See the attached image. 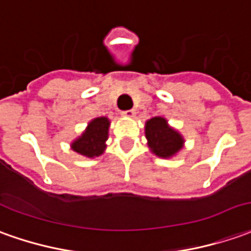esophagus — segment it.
<instances>
[{"label": "esophagus", "mask_w": 251, "mask_h": 251, "mask_svg": "<svg viewBox=\"0 0 251 251\" xmlns=\"http://www.w3.org/2000/svg\"><path fill=\"white\" fill-rule=\"evenodd\" d=\"M122 116H124V117H135V110L134 109H131V110H126V112H122Z\"/></svg>", "instance_id": "esophagus-1"}]
</instances>
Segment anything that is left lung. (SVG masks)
Segmentation results:
<instances>
[{
	"instance_id": "left-lung-1",
	"label": "left lung",
	"mask_w": 251,
	"mask_h": 251,
	"mask_svg": "<svg viewBox=\"0 0 251 251\" xmlns=\"http://www.w3.org/2000/svg\"><path fill=\"white\" fill-rule=\"evenodd\" d=\"M145 136L150 151L160 158H172L184 148V138L180 132L171 127L168 120L155 116L145 123Z\"/></svg>"
}]
</instances>
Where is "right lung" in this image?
<instances>
[{"mask_svg": "<svg viewBox=\"0 0 251 251\" xmlns=\"http://www.w3.org/2000/svg\"><path fill=\"white\" fill-rule=\"evenodd\" d=\"M109 127H110V120L106 116L90 120L86 129L71 142V149L77 154H82L89 158L100 157L103 154L106 149Z\"/></svg>", "mask_w": 251, "mask_h": 251, "instance_id": "add662e5", "label": "right lung"}]
</instances>
